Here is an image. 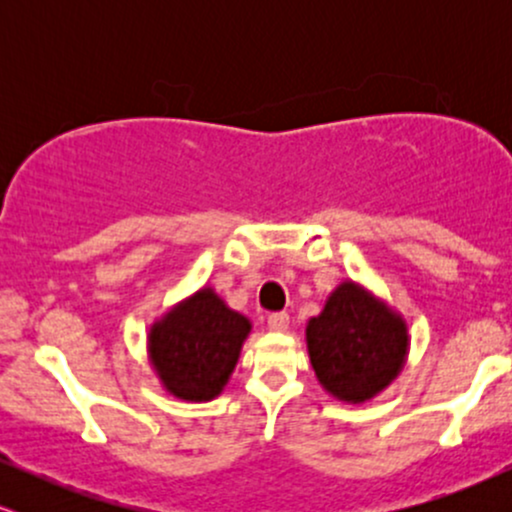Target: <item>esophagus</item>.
I'll return each instance as SVG.
<instances>
[{
  "mask_svg": "<svg viewBox=\"0 0 512 512\" xmlns=\"http://www.w3.org/2000/svg\"><path fill=\"white\" fill-rule=\"evenodd\" d=\"M289 322H291L289 313H272L267 317V325L272 332H286L289 330Z\"/></svg>",
  "mask_w": 512,
  "mask_h": 512,
  "instance_id": "34e87169",
  "label": "esophagus"
}]
</instances>
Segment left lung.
Here are the masks:
<instances>
[{
  "mask_svg": "<svg viewBox=\"0 0 512 512\" xmlns=\"http://www.w3.org/2000/svg\"><path fill=\"white\" fill-rule=\"evenodd\" d=\"M313 370L330 395L366 402L385 390L407 356V325L366 289L344 281L305 327Z\"/></svg>",
  "mask_w": 512,
  "mask_h": 512,
  "instance_id": "left-lung-1",
  "label": "left lung"
}]
</instances>
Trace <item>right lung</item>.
Here are the masks:
<instances>
[{"mask_svg":"<svg viewBox=\"0 0 512 512\" xmlns=\"http://www.w3.org/2000/svg\"><path fill=\"white\" fill-rule=\"evenodd\" d=\"M248 334V317L202 289L154 322L149 356L170 395L207 402L228 383Z\"/></svg>","mask_w":512,"mask_h":512,"instance_id":"1","label":"right lung"}]
</instances>
